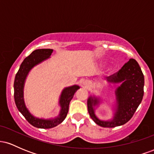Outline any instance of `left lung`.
Instances as JSON below:
<instances>
[{
	"mask_svg": "<svg viewBox=\"0 0 154 154\" xmlns=\"http://www.w3.org/2000/svg\"><path fill=\"white\" fill-rule=\"evenodd\" d=\"M108 82L122 85L116 89V109L111 121H102L95 115L93 106L99 103L95 97L88 100V110L91 119L103 128H115L125 125L132 117L143 97L144 76L138 63L130 59L116 73L107 77Z\"/></svg>",
	"mask_w": 154,
	"mask_h": 154,
	"instance_id": "1",
	"label": "left lung"
}]
</instances>
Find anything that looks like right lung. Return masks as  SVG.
Here are the masks:
<instances>
[{"label":"right lung","instance_id":"add662e5","mask_svg":"<svg viewBox=\"0 0 154 154\" xmlns=\"http://www.w3.org/2000/svg\"><path fill=\"white\" fill-rule=\"evenodd\" d=\"M53 49H38L32 52V54L24 59L22 64L20 65L19 71L16 75L14 84V100L16 106L18 110L22 113L23 116L27 120L28 122L32 126L38 128L49 129L54 128L61 124L65 119L68 114L69 106L71 100L73 98L75 92L79 89L77 85H73L72 87L65 88L61 93L60 97L59 103L61 105V110L59 116L54 119H43L33 116L29 111L26 109L24 105V98H23V88L25 79L29 72L35 66L44 60L48 59L53 53Z\"/></svg>","mask_w":154,"mask_h":154}]
</instances>
